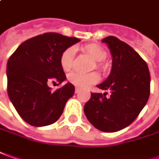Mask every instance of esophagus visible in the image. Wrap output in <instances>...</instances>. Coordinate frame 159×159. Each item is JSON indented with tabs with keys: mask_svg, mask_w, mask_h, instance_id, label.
<instances>
[{
	"mask_svg": "<svg viewBox=\"0 0 159 159\" xmlns=\"http://www.w3.org/2000/svg\"><path fill=\"white\" fill-rule=\"evenodd\" d=\"M80 91V88H78V87H75V93H78Z\"/></svg>",
	"mask_w": 159,
	"mask_h": 159,
	"instance_id": "esophagus-1",
	"label": "esophagus"
}]
</instances>
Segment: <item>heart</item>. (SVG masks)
Returning a JSON list of instances; mask_svg holds the SVG:
<instances>
[{
    "instance_id": "1",
    "label": "heart",
    "mask_w": 159,
    "mask_h": 159,
    "mask_svg": "<svg viewBox=\"0 0 159 159\" xmlns=\"http://www.w3.org/2000/svg\"><path fill=\"white\" fill-rule=\"evenodd\" d=\"M83 51L90 54L96 61H103L107 58V52L100 46L96 44L86 45L82 48ZM75 49L73 47H69L64 50L60 58V64L64 71H69L73 65V58H74ZM97 68L103 69L104 66L101 62H97ZM98 75L97 73L90 74H82L78 72L71 73L69 75V80L78 87H87L89 85L93 84L98 81Z\"/></svg>"
}]
</instances>
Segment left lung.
Returning a JSON list of instances; mask_svg holds the SVG:
<instances>
[{"label":"left lung","instance_id":"left-lung-1","mask_svg":"<svg viewBox=\"0 0 159 159\" xmlns=\"http://www.w3.org/2000/svg\"><path fill=\"white\" fill-rule=\"evenodd\" d=\"M107 44L112 57L111 73L98 85L107 92L91 93L84 111L88 120L103 132L125 129L139 115L150 97L151 75L147 63L127 43L116 37L102 39Z\"/></svg>","mask_w":159,"mask_h":159}]
</instances>
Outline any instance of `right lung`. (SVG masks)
<instances>
[{"label":"right lung","mask_w":159,"mask_h":159,"mask_svg":"<svg viewBox=\"0 0 159 159\" xmlns=\"http://www.w3.org/2000/svg\"><path fill=\"white\" fill-rule=\"evenodd\" d=\"M79 39L55 32L36 36L22 43L7 63L8 94L11 103L25 122L34 127L54 123L62 114L75 87L67 83L52 91L48 82L61 84L66 75L60 64L64 50Z\"/></svg>","instance_id":"1"}]
</instances>
